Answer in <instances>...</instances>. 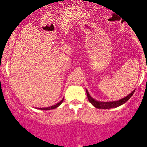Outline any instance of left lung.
Masks as SVG:
<instances>
[{
    "label": "left lung",
    "mask_w": 147,
    "mask_h": 147,
    "mask_svg": "<svg viewBox=\"0 0 147 147\" xmlns=\"http://www.w3.org/2000/svg\"><path fill=\"white\" fill-rule=\"evenodd\" d=\"M135 91H132L130 94H128L127 96L124 98H121V99L118 100V101H107V102H103V101H98L97 100L94 99V98H92V96L89 94V92L87 91V89H86V95H87V98L89 101L92 103V105L96 109H113V108H117L118 106H121V105L124 104L125 102H127L128 100L130 98V97L133 95V94L135 93Z\"/></svg>",
    "instance_id": "left-lung-1"
}]
</instances>
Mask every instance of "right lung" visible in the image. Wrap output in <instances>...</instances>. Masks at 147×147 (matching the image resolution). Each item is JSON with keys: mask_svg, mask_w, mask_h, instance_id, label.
<instances>
[{"mask_svg": "<svg viewBox=\"0 0 147 147\" xmlns=\"http://www.w3.org/2000/svg\"><path fill=\"white\" fill-rule=\"evenodd\" d=\"M63 100H64V98H63V99H62L61 101L59 102V103H56V104H55V105H53V106H51V107H47V108H38V109H40V110H44V111H45V110H46V111H49V110H51V109H56V108H58V106H59L60 105H61V103H63Z\"/></svg>", "mask_w": 147, "mask_h": 147, "instance_id": "right-lung-1", "label": "right lung"}]
</instances>
